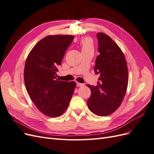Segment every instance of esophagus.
<instances>
[{"instance_id": "esophagus-1", "label": "esophagus", "mask_w": 154, "mask_h": 154, "mask_svg": "<svg viewBox=\"0 0 154 154\" xmlns=\"http://www.w3.org/2000/svg\"><path fill=\"white\" fill-rule=\"evenodd\" d=\"M84 85L83 84V83H78V82H76V86L77 87H82Z\"/></svg>"}]
</instances>
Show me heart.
I'll use <instances>...</instances> for the list:
<instances>
[{"mask_svg": "<svg viewBox=\"0 0 154 154\" xmlns=\"http://www.w3.org/2000/svg\"><path fill=\"white\" fill-rule=\"evenodd\" d=\"M80 46L82 51H92L94 50V44L91 38H85L82 40L80 42Z\"/></svg>", "mask_w": 154, "mask_h": 154, "instance_id": "1", "label": "heart"}]
</instances>
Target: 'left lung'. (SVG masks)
I'll use <instances>...</instances> for the list:
<instances>
[{
	"instance_id": "obj_1",
	"label": "left lung",
	"mask_w": 154,
	"mask_h": 154,
	"mask_svg": "<svg viewBox=\"0 0 154 154\" xmlns=\"http://www.w3.org/2000/svg\"><path fill=\"white\" fill-rule=\"evenodd\" d=\"M100 54L96 60L95 72L99 74L97 86L87 85L91 91L87 101L88 109L94 114L106 116L117 110L127 92L128 73L123 53L110 36L97 33Z\"/></svg>"
}]
</instances>
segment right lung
<instances>
[{"instance_id": "right-lung-1", "label": "right lung", "mask_w": 154, "mask_h": 154, "mask_svg": "<svg viewBox=\"0 0 154 154\" xmlns=\"http://www.w3.org/2000/svg\"><path fill=\"white\" fill-rule=\"evenodd\" d=\"M74 38L72 35H49L40 40L27 56L24 83L30 98L49 117L61 116L68 108L76 83L57 79L58 67Z\"/></svg>"}]
</instances>
